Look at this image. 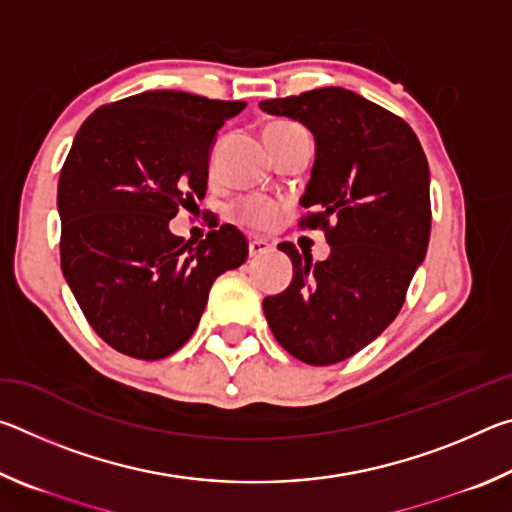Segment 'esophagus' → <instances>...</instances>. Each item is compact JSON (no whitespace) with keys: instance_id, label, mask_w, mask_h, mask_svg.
I'll return each instance as SVG.
<instances>
[{"instance_id":"esophagus-1","label":"esophagus","mask_w":512,"mask_h":512,"mask_svg":"<svg viewBox=\"0 0 512 512\" xmlns=\"http://www.w3.org/2000/svg\"><path fill=\"white\" fill-rule=\"evenodd\" d=\"M248 250H250V257H259V255H264V253H268V250H271V244H268L266 239L255 237V239L248 241Z\"/></svg>"}]
</instances>
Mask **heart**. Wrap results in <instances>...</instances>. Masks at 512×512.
I'll list each match as a JSON object with an SVG mask.
<instances>
[{
    "mask_svg": "<svg viewBox=\"0 0 512 512\" xmlns=\"http://www.w3.org/2000/svg\"><path fill=\"white\" fill-rule=\"evenodd\" d=\"M298 124H293V121H271L264 128V137L266 140H273V137H280V135H287L298 131ZM237 219L246 225H253V228H271V225L277 221V216H280V207L273 201H266V198H244L237 205Z\"/></svg>",
    "mask_w": 512,
    "mask_h": 512,
    "instance_id": "heart-1",
    "label": "heart"
}]
</instances>
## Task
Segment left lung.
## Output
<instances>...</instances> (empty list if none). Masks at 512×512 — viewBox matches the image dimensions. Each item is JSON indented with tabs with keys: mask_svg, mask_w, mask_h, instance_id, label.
Returning a JSON list of instances; mask_svg holds the SVG:
<instances>
[{
	"mask_svg": "<svg viewBox=\"0 0 512 512\" xmlns=\"http://www.w3.org/2000/svg\"><path fill=\"white\" fill-rule=\"evenodd\" d=\"M259 108L305 124L316 160L298 225L323 230L332 253L311 262L284 241L293 280L264 298L277 343L309 366H332L375 341L406 300L431 230L429 164L402 117L343 88L266 99Z\"/></svg>",
	"mask_w": 512,
	"mask_h": 512,
	"instance_id": "8db88e82",
	"label": "left lung"
}]
</instances>
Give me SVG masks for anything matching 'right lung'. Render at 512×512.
<instances>
[{"label":"right lung","instance_id":"right-lung-1","mask_svg":"<svg viewBox=\"0 0 512 512\" xmlns=\"http://www.w3.org/2000/svg\"><path fill=\"white\" fill-rule=\"evenodd\" d=\"M244 101L151 90L83 121L60 169V268L110 348L164 359L198 327L221 273L246 262L248 241L221 225L192 246L169 232L207 189V158Z\"/></svg>","mask_w":512,"mask_h":512}]
</instances>
